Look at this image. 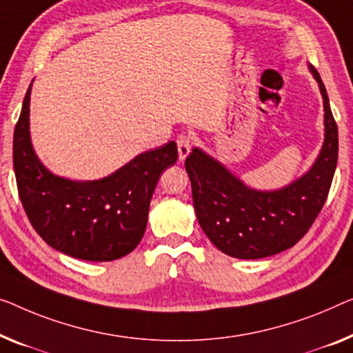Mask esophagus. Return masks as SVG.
<instances>
[{
    "label": "esophagus",
    "mask_w": 353,
    "mask_h": 353,
    "mask_svg": "<svg viewBox=\"0 0 353 353\" xmlns=\"http://www.w3.org/2000/svg\"><path fill=\"white\" fill-rule=\"evenodd\" d=\"M192 138L188 134H179L177 136V152H179V160L183 161L192 152Z\"/></svg>",
    "instance_id": "1"
}]
</instances>
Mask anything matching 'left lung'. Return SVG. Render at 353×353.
<instances>
[{"mask_svg":"<svg viewBox=\"0 0 353 353\" xmlns=\"http://www.w3.org/2000/svg\"><path fill=\"white\" fill-rule=\"evenodd\" d=\"M309 68L323 98L325 141L306 174L279 190L260 192L196 147L185 160L198 222L210 243L234 259H265L290 249L327 201L338 163V125L320 74Z\"/></svg>","mask_w":353,"mask_h":353,"instance_id":"8db88e82","label":"left lung"}]
</instances>
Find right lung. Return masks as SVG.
<instances>
[{"label": "right lung", "mask_w": 353, "mask_h": 353, "mask_svg": "<svg viewBox=\"0 0 353 353\" xmlns=\"http://www.w3.org/2000/svg\"><path fill=\"white\" fill-rule=\"evenodd\" d=\"M30 94L14 130V171L19 196L33 228L55 250L87 261L128 255L143 239L161 172L177 160L174 141L139 154L99 181L59 177L36 157L30 139Z\"/></svg>", "instance_id": "obj_1"}]
</instances>
